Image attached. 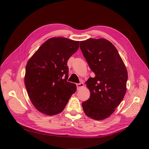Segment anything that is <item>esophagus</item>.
<instances>
[{"label": "esophagus", "mask_w": 149, "mask_h": 149, "mask_svg": "<svg viewBox=\"0 0 149 149\" xmlns=\"http://www.w3.org/2000/svg\"><path fill=\"white\" fill-rule=\"evenodd\" d=\"M76 86H77V89H79L80 88H81L84 86V84L83 83H78L76 84Z\"/></svg>", "instance_id": "esophagus-1"}]
</instances>
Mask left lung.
Listing matches in <instances>:
<instances>
[{
  "label": "left lung",
  "mask_w": 149,
  "mask_h": 149,
  "mask_svg": "<svg viewBox=\"0 0 149 149\" xmlns=\"http://www.w3.org/2000/svg\"><path fill=\"white\" fill-rule=\"evenodd\" d=\"M80 48L95 74L86 84L90 97L82 103L85 114L101 120L115 111L125 96L127 71L118 51L104 38H89L80 42Z\"/></svg>",
  "instance_id": "8db88e82"
}]
</instances>
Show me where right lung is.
Returning <instances> with one entry per match:
<instances>
[{"label": "right lung", "instance_id": "obj_1", "mask_svg": "<svg viewBox=\"0 0 149 149\" xmlns=\"http://www.w3.org/2000/svg\"><path fill=\"white\" fill-rule=\"evenodd\" d=\"M79 41L53 37L43 43L26 65L25 84L30 100L42 113L61 112L76 91L68 78V60L78 50Z\"/></svg>", "mask_w": 149, "mask_h": 149}]
</instances>
